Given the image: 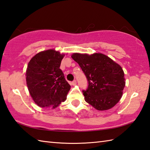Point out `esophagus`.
Masks as SVG:
<instances>
[{
	"label": "esophagus",
	"instance_id": "34e87169",
	"mask_svg": "<svg viewBox=\"0 0 150 150\" xmlns=\"http://www.w3.org/2000/svg\"><path fill=\"white\" fill-rule=\"evenodd\" d=\"M71 84H72V85H73V86H75V85L77 84V81H76L75 80H74L73 81H72Z\"/></svg>",
	"mask_w": 150,
	"mask_h": 150
}]
</instances>
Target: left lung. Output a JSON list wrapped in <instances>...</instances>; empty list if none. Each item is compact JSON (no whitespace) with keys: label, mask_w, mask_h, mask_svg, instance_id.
I'll list each match as a JSON object with an SVG mask.
<instances>
[{"label":"left lung","mask_w":150,"mask_h":150,"mask_svg":"<svg viewBox=\"0 0 150 150\" xmlns=\"http://www.w3.org/2000/svg\"><path fill=\"white\" fill-rule=\"evenodd\" d=\"M71 57L88 80V88L82 91L85 101L97 110L113 108L120 100L125 86L121 66L102 53L90 55L75 53Z\"/></svg>","instance_id":"8db88e82"}]
</instances>
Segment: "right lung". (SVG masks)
<instances>
[{"mask_svg":"<svg viewBox=\"0 0 150 150\" xmlns=\"http://www.w3.org/2000/svg\"><path fill=\"white\" fill-rule=\"evenodd\" d=\"M64 55L48 50L36 54L28 63L26 72L28 90L41 108L54 109L66 99L71 86L60 69Z\"/></svg>","mask_w":150,"mask_h":150,"instance_id":"1","label":"right lung"}]
</instances>
